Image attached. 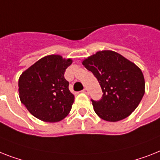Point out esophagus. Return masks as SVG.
<instances>
[{"mask_svg":"<svg viewBox=\"0 0 160 160\" xmlns=\"http://www.w3.org/2000/svg\"><path fill=\"white\" fill-rule=\"evenodd\" d=\"M82 93H85V94L88 95V93H89V91H88V88H84V89L82 90Z\"/></svg>","mask_w":160,"mask_h":160,"instance_id":"esophagus-1","label":"esophagus"}]
</instances>
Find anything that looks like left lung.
<instances>
[{
  "instance_id": "obj_1",
  "label": "left lung",
  "mask_w": 160,
  "mask_h": 160,
  "mask_svg": "<svg viewBox=\"0 0 160 160\" xmlns=\"http://www.w3.org/2000/svg\"><path fill=\"white\" fill-rule=\"evenodd\" d=\"M101 87V101H92L96 113L108 122L124 119L132 113L145 94L141 68L115 51L105 50L82 59Z\"/></svg>"
}]
</instances>
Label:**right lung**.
Returning a JSON list of instances; mask_svg holds the SVG:
<instances>
[{
    "label": "right lung",
    "mask_w": 160,
    "mask_h": 160,
    "mask_svg": "<svg viewBox=\"0 0 160 160\" xmlns=\"http://www.w3.org/2000/svg\"><path fill=\"white\" fill-rule=\"evenodd\" d=\"M72 59L59 55L42 57L22 72L18 78L21 103L31 114L43 122L61 121L74 102L64 74Z\"/></svg>",
    "instance_id": "right-lung-1"
}]
</instances>
